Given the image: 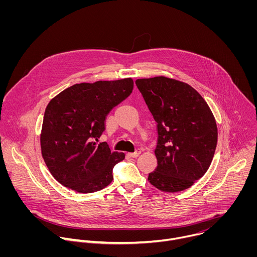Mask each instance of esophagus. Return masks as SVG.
I'll use <instances>...</instances> for the list:
<instances>
[{
    "mask_svg": "<svg viewBox=\"0 0 257 257\" xmlns=\"http://www.w3.org/2000/svg\"><path fill=\"white\" fill-rule=\"evenodd\" d=\"M141 154V151L139 150V149H137L134 153H132V154H130V156L132 157V158H137L139 155Z\"/></svg>",
    "mask_w": 257,
    "mask_h": 257,
    "instance_id": "34e87169",
    "label": "esophagus"
}]
</instances>
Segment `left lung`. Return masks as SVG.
Instances as JSON below:
<instances>
[{"mask_svg":"<svg viewBox=\"0 0 257 257\" xmlns=\"http://www.w3.org/2000/svg\"><path fill=\"white\" fill-rule=\"evenodd\" d=\"M135 84L157 123L158 166L148 179L162 191L185 190L206 173L214 156L217 128L210 108L184 82L159 76Z\"/></svg>","mask_w":257,"mask_h":257,"instance_id":"obj_1","label":"left lung"}]
</instances>
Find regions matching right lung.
<instances>
[{
    "label": "right lung",
    "mask_w": 257,
    "mask_h": 257,
    "mask_svg": "<svg viewBox=\"0 0 257 257\" xmlns=\"http://www.w3.org/2000/svg\"><path fill=\"white\" fill-rule=\"evenodd\" d=\"M133 80L74 84L48 104L41 135L47 167L62 185L80 193L106 187L114 179V167L125 159L98 143L112 109L133 90Z\"/></svg>",
    "instance_id": "obj_1"
}]
</instances>
